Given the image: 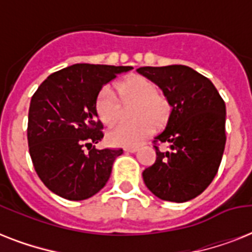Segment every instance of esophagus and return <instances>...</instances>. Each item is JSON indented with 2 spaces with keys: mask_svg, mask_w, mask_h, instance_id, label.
<instances>
[{
  "mask_svg": "<svg viewBox=\"0 0 252 252\" xmlns=\"http://www.w3.org/2000/svg\"><path fill=\"white\" fill-rule=\"evenodd\" d=\"M126 152V153H136V152H137V148H136V146H130V148H126V149H124Z\"/></svg>",
  "mask_w": 252,
  "mask_h": 252,
  "instance_id": "esophagus-1",
  "label": "esophagus"
}]
</instances>
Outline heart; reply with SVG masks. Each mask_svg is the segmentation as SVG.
I'll return each mask as SVG.
<instances>
[{
  "instance_id": "b5f03b06",
  "label": "heart",
  "mask_w": 252,
  "mask_h": 252,
  "mask_svg": "<svg viewBox=\"0 0 252 252\" xmlns=\"http://www.w3.org/2000/svg\"><path fill=\"white\" fill-rule=\"evenodd\" d=\"M118 91L123 100H137L133 108V118L137 120L114 126L107 134V140L112 146H137L153 133V123L162 124L167 119L168 103L165 96L158 94L156 85L142 77L123 81L118 85ZM95 110L103 124L112 126L116 122L118 104L110 87L99 93Z\"/></svg>"
}]
</instances>
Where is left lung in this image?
<instances>
[{"mask_svg":"<svg viewBox=\"0 0 252 252\" xmlns=\"http://www.w3.org/2000/svg\"><path fill=\"white\" fill-rule=\"evenodd\" d=\"M138 74L162 90L171 107L167 124L156 141L157 159L142 172L144 183L158 199L184 203L212 183L225 149L226 107L211 80L186 65L142 66Z\"/></svg>","mask_w":252,"mask_h":252,"instance_id":"left-lung-1","label":"left lung"}]
</instances>
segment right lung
I'll list each match as a JSON object with an SVG mask.
<instances>
[{"mask_svg": "<svg viewBox=\"0 0 252 252\" xmlns=\"http://www.w3.org/2000/svg\"><path fill=\"white\" fill-rule=\"evenodd\" d=\"M132 69L74 64L37 87L30 103L27 140L35 171L53 193L78 201L106 186L123 149H95L103 138L95 103L104 85Z\"/></svg>", "mask_w": 252, "mask_h": 252, "instance_id": "1", "label": "right lung"}]
</instances>
